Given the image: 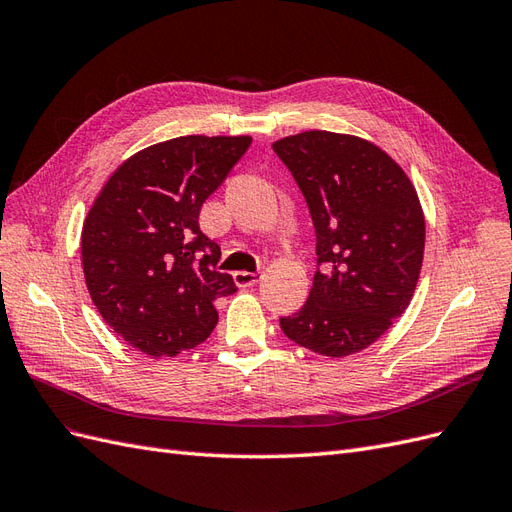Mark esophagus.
Here are the masks:
<instances>
[{
	"instance_id": "34e87169",
	"label": "esophagus",
	"mask_w": 512,
	"mask_h": 512,
	"mask_svg": "<svg viewBox=\"0 0 512 512\" xmlns=\"http://www.w3.org/2000/svg\"><path fill=\"white\" fill-rule=\"evenodd\" d=\"M233 281H236V285H238L240 289H246V287H253V285H257V281H259V274H257V272H246V270H240V272L233 274Z\"/></svg>"
}]
</instances>
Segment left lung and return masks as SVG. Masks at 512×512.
<instances>
[{
  "label": "left lung",
  "mask_w": 512,
  "mask_h": 512,
  "mask_svg": "<svg viewBox=\"0 0 512 512\" xmlns=\"http://www.w3.org/2000/svg\"><path fill=\"white\" fill-rule=\"evenodd\" d=\"M309 206L317 270L285 337L328 358L362 352L405 313L425 257V212L412 180L379 145L306 130L272 143Z\"/></svg>",
  "instance_id": "obj_1"
}]
</instances>
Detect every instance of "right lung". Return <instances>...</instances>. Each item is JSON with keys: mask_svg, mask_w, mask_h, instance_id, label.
Here are the masks:
<instances>
[{"mask_svg": "<svg viewBox=\"0 0 512 512\" xmlns=\"http://www.w3.org/2000/svg\"><path fill=\"white\" fill-rule=\"evenodd\" d=\"M253 137L188 135L154 143L115 169L87 212L81 264L100 317L139 352L178 356L206 341L214 300L236 294L214 266L221 248L199 210Z\"/></svg>", "mask_w": 512, "mask_h": 512, "instance_id": "add662e5", "label": "right lung"}]
</instances>
